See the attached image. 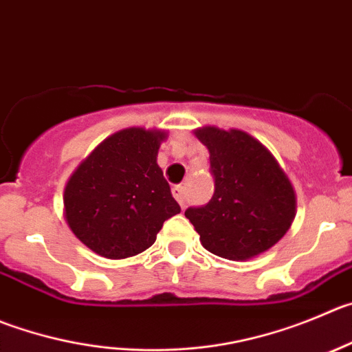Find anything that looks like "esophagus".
<instances>
[{"instance_id": "34e87169", "label": "esophagus", "mask_w": 352, "mask_h": 352, "mask_svg": "<svg viewBox=\"0 0 352 352\" xmlns=\"http://www.w3.org/2000/svg\"><path fill=\"white\" fill-rule=\"evenodd\" d=\"M172 192H173V198H175L177 201H179V205L184 208V206H186V187L177 186L173 187Z\"/></svg>"}]
</instances>
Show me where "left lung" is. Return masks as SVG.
<instances>
[{"instance_id": "obj_1", "label": "left lung", "mask_w": 352, "mask_h": 352, "mask_svg": "<svg viewBox=\"0 0 352 352\" xmlns=\"http://www.w3.org/2000/svg\"><path fill=\"white\" fill-rule=\"evenodd\" d=\"M196 137L208 147L213 196L186 217L201 245L229 261H246L280 241L295 215V192L272 154L241 130L206 126Z\"/></svg>"}]
</instances>
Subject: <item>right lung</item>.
I'll use <instances>...</instances> for the list:
<instances>
[{"label": "right lung", "instance_id": "right-lung-1", "mask_svg": "<svg viewBox=\"0 0 352 352\" xmlns=\"http://www.w3.org/2000/svg\"><path fill=\"white\" fill-rule=\"evenodd\" d=\"M163 131L126 128L106 139L65 186V221L81 243L107 258L147 250L163 222L180 213L156 156Z\"/></svg>", "mask_w": 352, "mask_h": 352}]
</instances>
